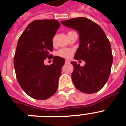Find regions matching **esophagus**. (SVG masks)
<instances>
[{
    "mask_svg": "<svg viewBox=\"0 0 126 126\" xmlns=\"http://www.w3.org/2000/svg\"><path fill=\"white\" fill-rule=\"evenodd\" d=\"M69 60H65V64H69Z\"/></svg>",
    "mask_w": 126,
    "mask_h": 126,
    "instance_id": "esophagus-1",
    "label": "esophagus"
}]
</instances>
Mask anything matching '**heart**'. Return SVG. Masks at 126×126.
<instances>
[{
	"mask_svg": "<svg viewBox=\"0 0 126 126\" xmlns=\"http://www.w3.org/2000/svg\"><path fill=\"white\" fill-rule=\"evenodd\" d=\"M73 50L70 48H62L57 52L58 57L63 58H69L73 55Z\"/></svg>",
	"mask_w": 126,
	"mask_h": 126,
	"instance_id": "heart-1",
	"label": "heart"
}]
</instances>
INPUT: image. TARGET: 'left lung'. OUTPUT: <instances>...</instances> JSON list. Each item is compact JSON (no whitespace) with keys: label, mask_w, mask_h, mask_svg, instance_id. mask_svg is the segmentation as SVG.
Segmentation results:
<instances>
[{"label":"left lung","mask_w":126,"mask_h":126,"mask_svg":"<svg viewBox=\"0 0 126 126\" xmlns=\"http://www.w3.org/2000/svg\"><path fill=\"white\" fill-rule=\"evenodd\" d=\"M61 23L79 32L80 44L74 58L86 62L83 67L77 62H71L73 84L83 93L99 91L108 80L111 71L113 57L109 40L101 27L87 18H73Z\"/></svg>","instance_id":"8db88e82"}]
</instances>
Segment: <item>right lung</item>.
<instances>
[{
	"mask_svg": "<svg viewBox=\"0 0 126 126\" xmlns=\"http://www.w3.org/2000/svg\"><path fill=\"white\" fill-rule=\"evenodd\" d=\"M60 24L55 19L31 22L19 38L14 58L19 84L27 94L36 99H47L57 92L64 59L53 57V38ZM47 58H53L49 66Z\"/></svg>",
	"mask_w": 126,
	"mask_h": 126,
	"instance_id": "obj_1",
	"label": "right lung"
}]
</instances>
